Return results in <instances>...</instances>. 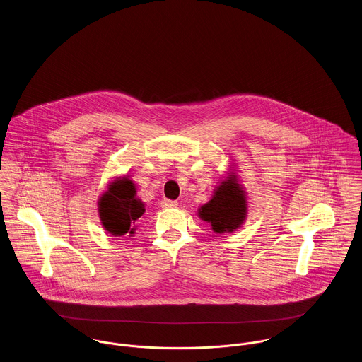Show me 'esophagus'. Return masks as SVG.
<instances>
[{
    "mask_svg": "<svg viewBox=\"0 0 362 362\" xmlns=\"http://www.w3.org/2000/svg\"><path fill=\"white\" fill-rule=\"evenodd\" d=\"M176 205H177L176 201H170V199H164L163 201V208H173Z\"/></svg>",
    "mask_w": 362,
    "mask_h": 362,
    "instance_id": "obj_1",
    "label": "esophagus"
}]
</instances>
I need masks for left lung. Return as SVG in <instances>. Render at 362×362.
<instances>
[{"label": "left lung", "mask_w": 362, "mask_h": 362, "mask_svg": "<svg viewBox=\"0 0 362 362\" xmlns=\"http://www.w3.org/2000/svg\"><path fill=\"white\" fill-rule=\"evenodd\" d=\"M198 215L219 234L241 227L247 218V197L235 173H230L216 187L211 201L198 209Z\"/></svg>", "instance_id": "left-lung-1"}]
</instances>
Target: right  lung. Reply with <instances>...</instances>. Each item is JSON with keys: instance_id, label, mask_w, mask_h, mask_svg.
Masks as SVG:
<instances>
[{"instance_id": "right-lung-1", "label": "right lung", "mask_w": 362, "mask_h": 362, "mask_svg": "<svg viewBox=\"0 0 362 362\" xmlns=\"http://www.w3.org/2000/svg\"><path fill=\"white\" fill-rule=\"evenodd\" d=\"M98 204L102 224L114 237L135 234L136 222L146 211L136 198L135 185L127 176L112 182Z\"/></svg>"}]
</instances>
